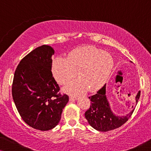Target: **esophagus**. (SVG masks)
Segmentation results:
<instances>
[{
  "mask_svg": "<svg viewBox=\"0 0 151 151\" xmlns=\"http://www.w3.org/2000/svg\"><path fill=\"white\" fill-rule=\"evenodd\" d=\"M69 98H70V99H71V100H77V98H78L77 97L75 96H70Z\"/></svg>",
  "mask_w": 151,
  "mask_h": 151,
  "instance_id": "34e87169",
  "label": "esophagus"
}]
</instances>
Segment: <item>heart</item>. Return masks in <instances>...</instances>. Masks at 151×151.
Masks as SVG:
<instances>
[{
  "label": "heart",
  "instance_id": "b5f03b06",
  "mask_svg": "<svg viewBox=\"0 0 151 151\" xmlns=\"http://www.w3.org/2000/svg\"><path fill=\"white\" fill-rule=\"evenodd\" d=\"M114 67V60L109 53L93 46H83L72 50L67 58L56 57L51 65L53 75L60 84L67 83L66 92L80 94L88 89L97 91L109 80Z\"/></svg>",
  "mask_w": 151,
  "mask_h": 151
}]
</instances>
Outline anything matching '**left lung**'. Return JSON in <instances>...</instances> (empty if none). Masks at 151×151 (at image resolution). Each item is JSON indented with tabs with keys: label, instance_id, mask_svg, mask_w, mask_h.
<instances>
[{
	"label": "left lung",
	"instance_id": "left-lung-1",
	"mask_svg": "<svg viewBox=\"0 0 151 151\" xmlns=\"http://www.w3.org/2000/svg\"><path fill=\"white\" fill-rule=\"evenodd\" d=\"M140 97V91L135 97V104ZM91 105L85 112V117L88 122L97 131L106 132L117 129L122 126L133 114L135 107L126 116H117L111 111L106 96V84H104L96 94L88 98Z\"/></svg>",
	"mask_w": 151,
	"mask_h": 151
}]
</instances>
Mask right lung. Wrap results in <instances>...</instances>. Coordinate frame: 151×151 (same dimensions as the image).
<instances>
[{
  "label": "right lung",
  "instance_id": "1",
  "mask_svg": "<svg viewBox=\"0 0 151 151\" xmlns=\"http://www.w3.org/2000/svg\"><path fill=\"white\" fill-rule=\"evenodd\" d=\"M54 50L49 45L37 47L18 64L12 83V97L20 117L35 129L49 131L58 125L69 101L59 92L51 72Z\"/></svg>",
  "mask_w": 151,
  "mask_h": 151
}]
</instances>
